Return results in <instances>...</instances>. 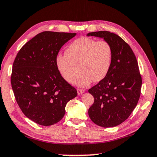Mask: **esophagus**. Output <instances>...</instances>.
Wrapping results in <instances>:
<instances>
[{
  "label": "esophagus",
  "instance_id": "34e87169",
  "mask_svg": "<svg viewBox=\"0 0 157 157\" xmlns=\"http://www.w3.org/2000/svg\"><path fill=\"white\" fill-rule=\"evenodd\" d=\"M77 91H78V95H81V94H82L85 90L82 89H77Z\"/></svg>",
  "mask_w": 157,
  "mask_h": 157
}]
</instances>
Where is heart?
I'll return each instance as SVG.
<instances>
[{
  "label": "heart",
  "mask_w": 157,
  "mask_h": 157,
  "mask_svg": "<svg viewBox=\"0 0 157 157\" xmlns=\"http://www.w3.org/2000/svg\"><path fill=\"white\" fill-rule=\"evenodd\" d=\"M66 54H59L56 66L61 76L68 82L74 84L78 75V65L82 74L77 80V84L85 86L94 82L105 78L113 61V48L105 40L88 37L78 38L69 44Z\"/></svg>",
  "instance_id": "1"
}]
</instances>
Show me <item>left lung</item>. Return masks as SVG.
<instances>
[{
	"instance_id": "obj_1",
	"label": "left lung",
	"mask_w": 157,
	"mask_h": 157,
	"mask_svg": "<svg viewBox=\"0 0 157 157\" xmlns=\"http://www.w3.org/2000/svg\"><path fill=\"white\" fill-rule=\"evenodd\" d=\"M87 36L103 38L113 48V61L108 75L89 89L94 102L88 113L98 126L113 127L128 119L140 98L142 78L138 63L130 46L118 35L101 31Z\"/></svg>"
}]
</instances>
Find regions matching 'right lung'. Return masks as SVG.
<instances>
[{"mask_svg": "<svg viewBox=\"0 0 157 157\" xmlns=\"http://www.w3.org/2000/svg\"><path fill=\"white\" fill-rule=\"evenodd\" d=\"M76 33L44 31L21 47L14 59L11 84L25 116L43 126L59 122L67 103L78 95L56 66L61 47Z\"/></svg>", "mask_w": 157, "mask_h": 157, "instance_id": "right-lung-1", "label": "right lung"}]
</instances>
